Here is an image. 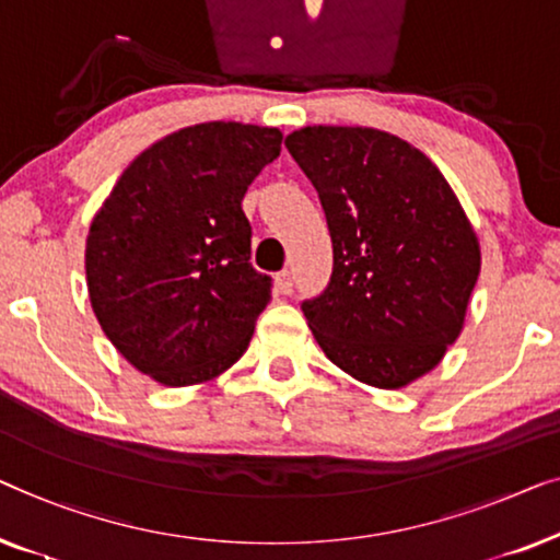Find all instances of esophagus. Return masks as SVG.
Returning <instances> with one entry per match:
<instances>
[{
	"mask_svg": "<svg viewBox=\"0 0 560 560\" xmlns=\"http://www.w3.org/2000/svg\"><path fill=\"white\" fill-rule=\"evenodd\" d=\"M291 289H294V281H291V271H279L277 273V291L279 294H291Z\"/></svg>",
	"mask_w": 560,
	"mask_h": 560,
	"instance_id": "obj_1",
	"label": "esophagus"
}]
</instances>
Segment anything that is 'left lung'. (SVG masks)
Instances as JSON below:
<instances>
[{
	"label": "left lung",
	"instance_id": "left-lung-1",
	"mask_svg": "<svg viewBox=\"0 0 560 560\" xmlns=\"http://www.w3.org/2000/svg\"><path fill=\"white\" fill-rule=\"evenodd\" d=\"M325 210L332 277L302 312L337 368L404 388L456 342L482 256L427 154L370 126H304L283 141Z\"/></svg>",
	"mask_w": 560,
	"mask_h": 560
}]
</instances>
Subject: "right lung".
I'll return each mask as SVG.
<instances>
[{"label": "right lung", "instance_id": "add662e5", "mask_svg": "<svg viewBox=\"0 0 560 560\" xmlns=\"http://www.w3.org/2000/svg\"><path fill=\"white\" fill-rule=\"evenodd\" d=\"M279 152L271 126L195 124L116 179L85 238V281L101 329L139 373L183 388L246 352L271 279L250 266L241 202Z\"/></svg>", "mask_w": 560, "mask_h": 560}]
</instances>
